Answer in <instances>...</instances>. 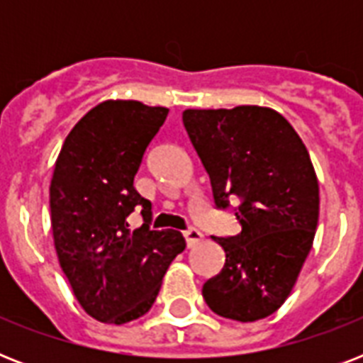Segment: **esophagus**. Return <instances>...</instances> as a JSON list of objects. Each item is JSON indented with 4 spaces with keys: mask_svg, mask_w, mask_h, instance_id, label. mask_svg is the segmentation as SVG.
I'll use <instances>...</instances> for the list:
<instances>
[{
    "mask_svg": "<svg viewBox=\"0 0 363 363\" xmlns=\"http://www.w3.org/2000/svg\"><path fill=\"white\" fill-rule=\"evenodd\" d=\"M184 239H186V245L188 247H194L196 242H199L201 239H203V233L199 232L198 228H188V230H184Z\"/></svg>",
    "mask_w": 363,
    "mask_h": 363,
    "instance_id": "obj_1",
    "label": "esophagus"
}]
</instances>
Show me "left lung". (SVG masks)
<instances>
[{
	"mask_svg": "<svg viewBox=\"0 0 363 363\" xmlns=\"http://www.w3.org/2000/svg\"><path fill=\"white\" fill-rule=\"evenodd\" d=\"M182 124L215 207L241 226L238 235H213L226 264L203 284L205 303L232 320L265 318L290 296L315 239L320 198L309 152L284 116L258 105L188 109Z\"/></svg>",
	"mask_w": 363,
	"mask_h": 363,
	"instance_id": "8db88e82",
	"label": "left lung"
}]
</instances>
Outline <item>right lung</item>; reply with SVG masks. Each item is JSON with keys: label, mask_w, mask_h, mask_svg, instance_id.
I'll list each match as a JSON object with an SVG mask.
<instances>
[{"label": "right lung", "mask_w": 363, "mask_h": 363, "mask_svg": "<svg viewBox=\"0 0 363 363\" xmlns=\"http://www.w3.org/2000/svg\"><path fill=\"white\" fill-rule=\"evenodd\" d=\"M169 109L104 101L65 137L50 182V218L60 265L88 315L125 324L148 313L165 271L186 242L150 230L152 205L133 186L145 150ZM142 209L143 226L127 216Z\"/></svg>", "instance_id": "obj_1"}]
</instances>
